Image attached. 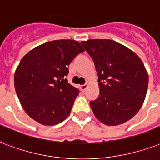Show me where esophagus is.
<instances>
[{
  "instance_id": "34e87169",
  "label": "esophagus",
  "mask_w": 160,
  "mask_h": 160,
  "mask_svg": "<svg viewBox=\"0 0 160 160\" xmlns=\"http://www.w3.org/2000/svg\"><path fill=\"white\" fill-rule=\"evenodd\" d=\"M88 84H83V85H81L80 88H81L82 91H85V90L88 88Z\"/></svg>"
}]
</instances>
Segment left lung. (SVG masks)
Wrapping results in <instances>:
<instances>
[{"label": "left lung", "mask_w": 160, "mask_h": 160, "mask_svg": "<svg viewBox=\"0 0 160 160\" xmlns=\"http://www.w3.org/2000/svg\"><path fill=\"white\" fill-rule=\"evenodd\" d=\"M81 44L98 75L99 95L90 102L95 117L109 126L131 119L142 107L148 89V75L142 60L115 41L91 39Z\"/></svg>", "instance_id": "8db88e82"}]
</instances>
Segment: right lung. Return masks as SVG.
<instances>
[{"mask_svg": "<svg viewBox=\"0 0 160 160\" xmlns=\"http://www.w3.org/2000/svg\"><path fill=\"white\" fill-rule=\"evenodd\" d=\"M83 48L74 40H55L33 48L22 58L14 75L23 109L43 125H55L71 112L79 90L68 83V67Z\"/></svg>", "mask_w": 160, "mask_h": 160, "instance_id": "1", "label": "right lung"}]
</instances>
